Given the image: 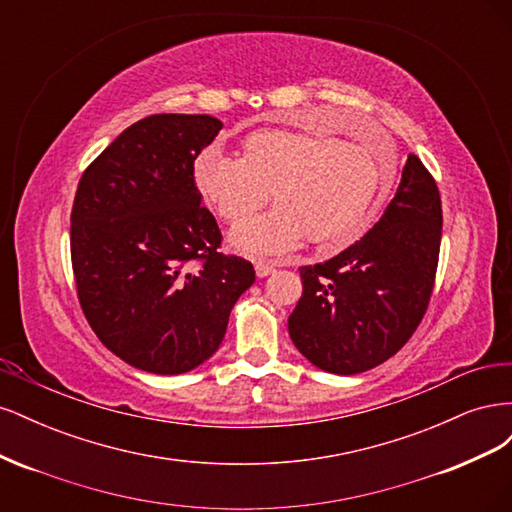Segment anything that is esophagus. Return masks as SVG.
<instances>
[{"label":"esophagus","mask_w":512,"mask_h":512,"mask_svg":"<svg viewBox=\"0 0 512 512\" xmlns=\"http://www.w3.org/2000/svg\"><path fill=\"white\" fill-rule=\"evenodd\" d=\"M254 269H256L258 277H267L269 273L275 271V265H273V262H269V260H258L256 265H254Z\"/></svg>","instance_id":"esophagus-1"}]
</instances>
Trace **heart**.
<instances>
[{
	"label": "heart",
	"instance_id": "obj_1",
	"mask_svg": "<svg viewBox=\"0 0 512 512\" xmlns=\"http://www.w3.org/2000/svg\"><path fill=\"white\" fill-rule=\"evenodd\" d=\"M397 177L395 149L350 143L322 130H265L245 143V158L207 151L196 185L230 224L244 222L270 199L278 207L241 224L232 245L247 254H280L305 237L322 252L361 239Z\"/></svg>",
	"mask_w": 512,
	"mask_h": 512
}]
</instances>
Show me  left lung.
<instances>
[{
    "label": "left lung",
    "mask_w": 512,
    "mask_h": 512,
    "mask_svg": "<svg viewBox=\"0 0 512 512\" xmlns=\"http://www.w3.org/2000/svg\"><path fill=\"white\" fill-rule=\"evenodd\" d=\"M440 241L438 183L410 153L374 228L335 258L299 269L303 294L288 318L294 346L309 363L342 376L391 359L427 312Z\"/></svg>",
    "instance_id": "obj_1"
}]
</instances>
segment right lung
Listing matches in <instances>:
<instances>
[{
    "mask_svg": "<svg viewBox=\"0 0 512 512\" xmlns=\"http://www.w3.org/2000/svg\"><path fill=\"white\" fill-rule=\"evenodd\" d=\"M220 130L211 115H149L85 168L74 194L83 314L108 350L151 374L205 363L256 280L250 260L220 252V226L194 183L198 153Z\"/></svg>",
    "mask_w": 512,
    "mask_h": 512,
    "instance_id": "add662e5",
    "label": "right lung"
}]
</instances>
